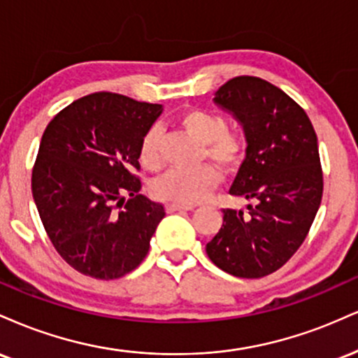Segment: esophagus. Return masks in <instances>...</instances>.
Masks as SVG:
<instances>
[{
    "mask_svg": "<svg viewBox=\"0 0 358 358\" xmlns=\"http://www.w3.org/2000/svg\"><path fill=\"white\" fill-rule=\"evenodd\" d=\"M167 213H176V211H194V206H182V204H172L169 203L166 206Z\"/></svg>",
    "mask_w": 358,
    "mask_h": 358,
    "instance_id": "1",
    "label": "esophagus"
}]
</instances>
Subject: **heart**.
Segmentation results:
<instances>
[{"label":"heart","mask_w":358,"mask_h":358,"mask_svg":"<svg viewBox=\"0 0 358 358\" xmlns=\"http://www.w3.org/2000/svg\"><path fill=\"white\" fill-rule=\"evenodd\" d=\"M179 124L191 137L203 145L206 159L231 171L241 161L243 138L238 134L226 130V122L211 112L194 110L184 112ZM141 161L147 169H159L161 157V127L152 125L147 129L141 141ZM220 184V172L211 166H197L189 169H172L161 176L152 184V194L157 199L172 204L191 206L204 199Z\"/></svg>","instance_id":"1"}]
</instances>
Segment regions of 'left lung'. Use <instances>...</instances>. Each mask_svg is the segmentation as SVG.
Segmentation results:
<instances>
[{
	"mask_svg": "<svg viewBox=\"0 0 358 358\" xmlns=\"http://www.w3.org/2000/svg\"><path fill=\"white\" fill-rule=\"evenodd\" d=\"M213 102L241 125L246 141L229 194L253 204L248 214L222 211V226L206 253L229 275L263 278L295 255L320 208L317 134L303 108L266 80H229Z\"/></svg>",
	"mask_w": 358,
	"mask_h": 358,
	"instance_id": "obj_1",
	"label": "left lung"
}]
</instances>
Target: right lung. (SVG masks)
I'll list each match as a JSON object with an SVG mask.
<instances>
[{
	"label": "right lung",
	"instance_id": "obj_1",
	"mask_svg": "<svg viewBox=\"0 0 358 358\" xmlns=\"http://www.w3.org/2000/svg\"><path fill=\"white\" fill-rule=\"evenodd\" d=\"M162 110L159 103L100 92L75 100L45 129L33 199L55 250L83 275L120 278L149 251L166 211L138 194L141 180L132 172L142 137Z\"/></svg>",
	"mask_w": 358,
	"mask_h": 358
}]
</instances>
